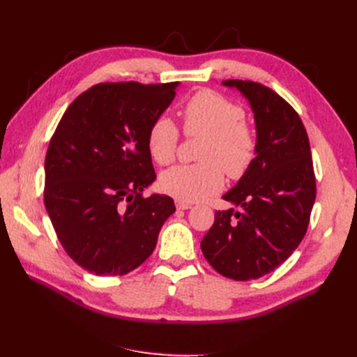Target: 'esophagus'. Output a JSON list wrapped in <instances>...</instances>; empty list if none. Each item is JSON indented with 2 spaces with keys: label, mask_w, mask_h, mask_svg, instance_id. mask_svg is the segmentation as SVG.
I'll list each match as a JSON object with an SVG mask.
<instances>
[{
  "label": "esophagus",
  "mask_w": 357,
  "mask_h": 357,
  "mask_svg": "<svg viewBox=\"0 0 357 357\" xmlns=\"http://www.w3.org/2000/svg\"><path fill=\"white\" fill-rule=\"evenodd\" d=\"M176 208H179V210H188V208H192V204L190 202H184V201H179V199H176Z\"/></svg>",
  "instance_id": "esophagus-1"
}]
</instances>
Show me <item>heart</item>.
<instances>
[{"mask_svg":"<svg viewBox=\"0 0 357 357\" xmlns=\"http://www.w3.org/2000/svg\"><path fill=\"white\" fill-rule=\"evenodd\" d=\"M184 133L206 136L193 165H176L161 176L164 192L184 202L201 201L221 190L222 171L236 179L256 156L255 133L245 126L244 110L213 92H198L184 105ZM179 133L169 118L159 116L150 124L147 147L158 164H170L176 153Z\"/></svg>","mask_w":357,"mask_h":357,"instance_id":"1","label":"heart"}]
</instances>
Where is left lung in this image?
Instances as JSON below:
<instances>
[{"instance_id":"1","label":"left lung","mask_w":357,"mask_h":357,"mask_svg":"<svg viewBox=\"0 0 357 357\" xmlns=\"http://www.w3.org/2000/svg\"><path fill=\"white\" fill-rule=\"evenodd\" d=\"M253 112L256 156L222 199L201 242L202 255L219 275L250 280L268 275L291 256L305 236L316 199L308 136L298 113L259 82L229 79Z\"/></svg>"}]
</instances>
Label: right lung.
Wrapping results in <instances>:
<instances>
[{
    "mask_svg": "<svg viewBox=\"0 0 357 357\" xmlns=\"http://www.w3.org/2000/svg\"><path fill=\"white\" fill-rule=\"evenodd\" d=\"M178 87L133 81L93 86L69 105L52 136L45 210L67 255L98 276L138 268L176 210L170 196L142 192L156 179L149 127Z\"/></svg>",
    "mask_w": 357,
    "mask_h": 357,
    "instance_id": "add662e5",
    "label": "right lung"
}]
</instances>
